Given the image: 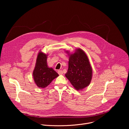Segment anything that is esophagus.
<instances>
[{"instance_id":"obj_1","label":"esophagus","mask_w":129,"mask_h":129,"mask_svg":"<svg viewBox=\"0 0 129 129\" xmlns=\"http://www.w3.org/2000/svg\"><path fill=\"white\" fill-rule=\"evenodd\" d=\"M58 74H59V75H62L63 74V72L62 70H59V71H58Z\"/></svg>"}]
</instances>
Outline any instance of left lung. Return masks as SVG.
Instances as JSON below:
<instances>
[{
    "mask_svg": "<svg viewBox=\"0 0 129 129\" xmlns=\"http://www.w3.org/2000/svg\"><path fill=\"white\" fill-rule=\"evenodd\" d=\"M66 52L69 57L65 77L76 90H82L89 86L92 77V69L88 58L84 51L80 48H77L71 54L68 51Z\"/></svg>",
    "mask_w": 129,
    "mask_h": 129,
    "instance_id": "1",
    "label": "left lung"
}]
</instances>
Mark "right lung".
Wrapping results in <instances>:
<instances>
[{
	"label": "right lung",
	"mask_w": 129,
	"mask_h": 129,
	"mask_svg": "<svg viewBox=\"0 0 129 129\" xmlns=\"http://www.w3.org/2000/svg\"><path fill=\"white\" fill-rule=\"evenodd\" d=\"M47 54L40 51L36 60L33 76L34 82L38 87L44 88L59 76L56 71L47 64Z\"/></svg>",
	"instance_id": "right-lung-1"
}]
</instances>
